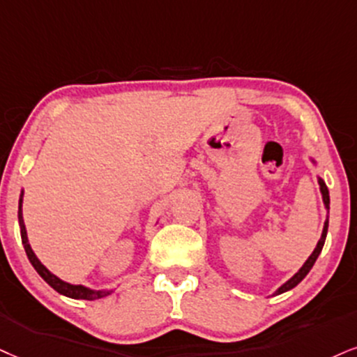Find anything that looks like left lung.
Wrapping results in <instances>:
<instances>
[{
	"mask_svg": "<svg viewBox=\"0 0 357 357\" xmlns=\"http://www.w3.org/2000/svg\"><path fill=\"white\" fill-rule=\"evenodd\" d=\"M318 182H319L321 193H323V202H324V205H326V208H328V212H329V190H328L326 183H324L323 180L319 178ZM326 233H328V220H326V222H324L323 233H321V238H319V241H318V245H316L314 252L311 253V257L306 259V263H305V265H303V266L300 268V271H298L296 275H294L291 280H288V281H286V283H284L283 286H280V288L276 289V293H275V294H281V293L288 291V289L294 288V286H296L298 283H300V281H301L303 278H305V276L307 275V273H310V270H311V268H313V265H314V261H316V259H318V257H319L321 250H323L324 240H326Z\"/></svg>",
	"mask_w": 357,
	"mask_h": 357,
	"instance_id": "8db88e82",
	"label": "left lung"
}]
</instances>
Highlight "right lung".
<instances>
[{
    "label": "right lung",
    "mask_w": 357,
    "mask_h": 357,
    "mask_svg": "<svg viewBox=\"0 0 357 357\" xmlns=\"http://www.w3.org/2000/svg\"><path fill=\"white\" fill-rule=\"evenodd\" d=\"M21 204H23V193H21V199H20V210H17V217H20L21 240H23L24 252H26V255H28L31 265L34 266V270L39 273V276H41V278L46 281V283L50 284L51 288H54L57 293L64 294V296L74 298V300H87V301L99 300V298H104V296H107V294L112 293V291H92V289L86 288V286L69 284V283H66V281L57 278L56 275H52V273L47 270V268L44 266L43 263L36 258V255H34L33 250H31L29 241H28V235H26V228H24V223H23V213H21Z\"/></svg>",
    "instance_id": "add662e5"
}]
</instances>
